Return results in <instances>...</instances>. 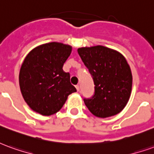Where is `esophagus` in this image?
Listing matches in <instances>:
<instances>
[{"instance_id":"esophagus-1","label":"esophagus","mask_w":154,"mask_h":154,"mask_svg":"<svg viewBox=\"0 0 154 154\" xmlns=\"http://www.w3.org/2000/svg\"><path fill=\"white\" fill-rule=\"evenodd\" d=\"M76 89H77V91H79V90H80V87H79V86H78V85H77V86H76Z\"/></svg>"}]
</instances>
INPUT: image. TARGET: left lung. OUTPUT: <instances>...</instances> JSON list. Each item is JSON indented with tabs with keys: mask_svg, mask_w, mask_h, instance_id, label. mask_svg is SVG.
<instances>
[{
	"mask_svg": "<svg viewBox=\"0 0 154 154\" xmlns=\"http://www.w3.org/2000/svg\"><path fill=\"white\" fill-rule=\"evenodd\" d=\"M92 76L95 94L84 103L91 113L107 118L121 112L129 100L133 77L125 57L118 51L97 45L77 49Z\"/></svg>",
	"mask_w": 154,
	"mask_h": 154,
	"instance_id": "obj_1",
	"label": "left lung"
}]
</instances>
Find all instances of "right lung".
I'll return each instance as SVG.
<instances>
[{"label": "right lung", "mask_w": 154, "mask_h": 154, "mask_svg": "<svg viewBox=\"0 0 154 154\" xmlns=\"http://www.w3.org/2000/svg\"><path fill=\"white\" fill-rule=\"evenodd\" d=\"M72 46L51 42L33 48L20 70L19 83L22 97L29 108L48 116L61 110L70 94L76 92L70 74L63 70L72 53Z\"/></svg>", "instance_id": "obj_1"}]
</instances>
